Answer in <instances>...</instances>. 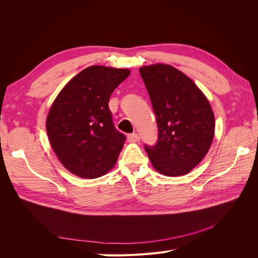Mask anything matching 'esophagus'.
I'll use <instances>...</instances> for the list:
<instances>
[{
	"mask_svg": "<svg viewBox=\"0 0 258 258\" xmlns=\"http://www.w3.org/2000/svg\"><path fill=\"white\" fill-rule=\"evenodd\" d=\"M127 139H128V141H129V142H131V143H136V142H138L139 140H140V137H139V135H138V134H130V135H128Z\"/></svg>",
	"mask_w": 258,
	"mask_h": 258,
	"instance_id": "1",
	"label": "esophagus"
}]
</instances>
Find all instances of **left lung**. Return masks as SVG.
<instances>
[{
    "label": "left lung",
    "mask_w": 258,
    "mask_h": 258,
    "mask_svg": "<svg viewBox=\"0 0 258 258\" xmlns=\"http://www.w3.org/2000/svg\"><path fill=\"white\" fill-rule=\"evenodd\" d=\"M140 74L158 126L157 143L145 145L148 158L163 175L187 174L205 158L213 141L212 107L197 85L173 67L146 66Z\"/></svg>",
    "instance_id": "left-lung-1"
}]
</instances>
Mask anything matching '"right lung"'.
<instances>
[{"instance_id": "obj_1", "label": "right lung", "mask_w": 258, "mask_h": 258, "mask_svg": "<svg viewBox=\"0 0 258 258\" xmlns=\"http://www.w3.org/2000/svg\"><path fill=\"white\" fill-rule=\"evenodd\" d=\"M128 69L91 66L75 75L50 107L46 130L58 159L73 174L96 178L110 171L124 143L108 101Z\"/></svg>"}]
</instances>
